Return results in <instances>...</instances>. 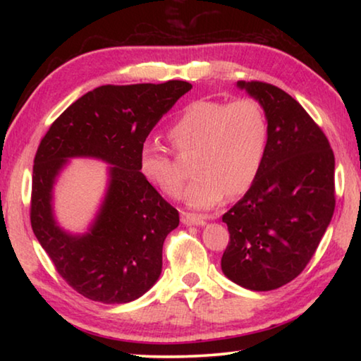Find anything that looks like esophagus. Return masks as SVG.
<instances>
[{
	"label": "esophagus",
	"instance_id": "esophagus-1",
	"mask_svg": "<svg viewBox=\"0 0 361 361\" xmlns=\"http://www.w3.org/2000/svg\"><path fill=\"white\" fill-rule=\"evenodd\" d=\"M181 223L186 224V226H204L205 224V218L191 215V213H183V215H181Z\"/></svg>",
	"mask_w": 361,
	"mask_h": 361
}]
</instances>
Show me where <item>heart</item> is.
<instances>
[{"instance_id": "heart-1", "label": "heart", "mask_w": 361, "mask_h": 361, "mask_svg": "<svg viewBox=\"0 0 361 361\" xmlns=\"http://www.w3.org/2000/svg\"><path fill=\"white\" fill-rule=\"evenodd\" d=\"M267 118L253 99L195 100L183 109L169 130L180 154L195 152L185 199L195 210L218 205L226 195L245 194L259 175L267 146ZM140 170L151 185L178 197L185 175L172 151L148 140L140 149Z\"/></svg>"}]
</instances>
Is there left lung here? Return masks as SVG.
<instances>
[{
    "label": "left lung",
    "mask_w": 361,
    "mask_h": 361,
    "mask_svg": "<svg viewBox=\"0 0 361 361\" xmlns=\"http://www.w3.org/2000/svg\"><path fill=\"white\" fill-rule=\"evenodd\" d=\"M267 118L259 175L223 215L229 243L221 269L232 282L269 291L291 282L312 258L334 213V154L305 109L276 85L239 81Z\"/></svg>",
    "instance_id": "obj_1"
}]
</instances>
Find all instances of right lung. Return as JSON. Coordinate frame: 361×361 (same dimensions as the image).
<instances>
[{"mask_svg": "<svg viewBox=\"0 0 361 361\" xmlns=\"http://www.w3.org/2000/svg\"><path fill=\"white\" fill-rule=\"evenodd\" d=\"M192 89L186 81L100 85L49 127L35 156L32 229L57 272L84 298L124 304L145 295L162 271V245L180 224L173 209L140 172V149L159 119ZM71 157L110 164L109 189L84 235L56 224L51 189Z\"/></svg>", "mask_w": 361, "mask_h": 361, "instance_id": "obj_1", "label": "right lung"}]
</instances>
